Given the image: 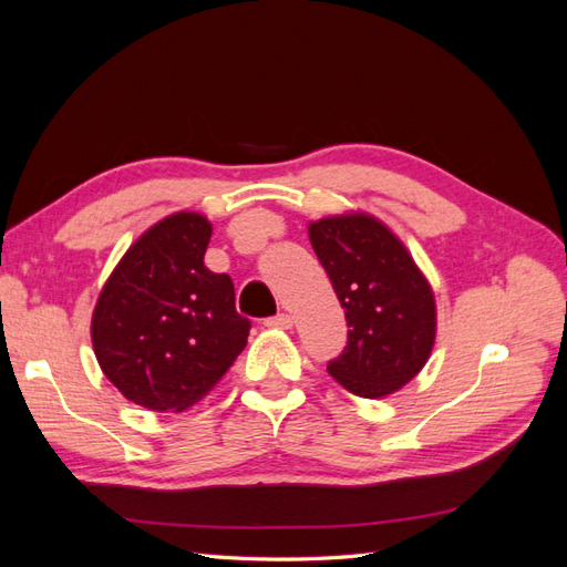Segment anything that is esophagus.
Wrapping results in <instances>:
<instances>
[{
  "mask_svg": "<svg viewBox=\"0 0 567 567\" xmlns=\"http://www.w3.org/2000/svg\"><path fill=\"white\" fill-rule=\"evenodd\" d=\"M265 326H269V329H290V326H293V319H290V315L281 312L265 319Z\"/></svg>",
  "mask_w": 567,
  "mask_h": 567,
  "instance_id": "1",
  "label": "esophagus"
}]
</instances>
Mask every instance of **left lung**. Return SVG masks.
<instances>
[{"label":"left lung","instance_id":"8db88e82","mask_svg":"<svg viewBox=\"0 0 567 567\" xmlns=\"http://www.w3.org/2000/svg\"><path fill=\"white\" fill-rule=\"evenodd\" d=\"M310 241L346 310L348 346L329 362L333 379L379 400L423 369L435 342V298L411 255L369 215L326 217Z\"/></svg>","mask_w":567,"mask_h":567}]
</instances>
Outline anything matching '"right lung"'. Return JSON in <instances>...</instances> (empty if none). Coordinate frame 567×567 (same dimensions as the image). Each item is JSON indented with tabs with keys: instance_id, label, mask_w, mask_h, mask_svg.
<instances>
[{
	"instance_id": "1",
	"label": "right lung",
	"mask_w": 567,
	"mask_h": 567,
	"mask_svg": "<svg viewBox=\"0 0 567 567\" xmlns=\"http://www.w3.org/2000/svg\"><path fill=\"white\" fill-rule=\"evenodd\" d=\"M213 227L198 213L153 225L117 262L96 300L101 371L134 404L184 411L208 394L248 342L229 274L203 265Z\"/></svg>"
}]
</instances>
